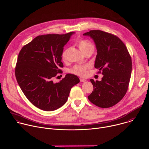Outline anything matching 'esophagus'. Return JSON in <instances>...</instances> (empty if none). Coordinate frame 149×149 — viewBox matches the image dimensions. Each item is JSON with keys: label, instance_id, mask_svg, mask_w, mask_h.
Segmentation results:
<instances>
[{"label": "esophagus", "instance_id": "obj_1", "mask_svg": "<svg viewBox=\"0 0 149 149\" xmlns=\"http://www.w3.org/2000/svg\"><path fill=\"white\" fill-rule=\"evenodd\" d=\"M80 81L81 82H85V81H86V80L84 79H83V78H80Z\"/></svg>", "mask_w": 149, "mask_h": 149}]
</instances>
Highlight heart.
Here are the masks:
<instances>
[{
	"mask_svg": "<svg viewBox=\"0 0 149 149\" xmlns=\"http://www.w3.org/2000/svg\"><path fill=\"white\" fill-rule=\"evenodd\" d=\"M78 46L81 50V52L83 53L88 50H94V46L93 44L87 40H81L79 42ZM68 52V49H66L62 52V58L63 61H65L67 58ZM88 66L87 65H76L73 68H72L69 72L74 74L80 76H84L87 74V69H88Z\"/></svg>",
	"mask_w": 149,
	"mask_h": 149,
	"instance_id": "obj_1",
	"label": "heart"
}]
</instances>
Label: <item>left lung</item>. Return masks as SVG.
<instances>
[{
	"instance_id": "obj_1",
	"label": "left lung",
	"mask_w": 149,
	"mask_h": 149,
	"mask_svg": "<svg viewBox=\"0 0 149 149\" xmlns=\"http://www.w3.org/2000/svg\"><path fill=\"white\" fill-rule=\"evenodd\" d=\"M83 35L93 40L97 49L95 68L103 75L101 81L91 79L94 89L88 99L98 107H110L126 93L132 69L131 57L123 42L112 34L93 30Z\"/></svg>"
}]
</instances>
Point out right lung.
I'll list each match as a JSON object with an SVG mask.
<instances>
[{
	"mask_svg": "<svg viewBox=\"0 0 149 149\" xmlns=\"http://www.w3.org/2000/svg\"><path fill=\"white\" fill-rule=\"evenodd\" d=\"M74 32L38 36L24 46L18 56L15 76L27 99L36 107L53 111L64 105L79 77L67 74L58 83L53 79L63 67L64 46Z\"/></svg>",
	"mask_w": 149,
	"mask_h": 149,
	"instance_id": "1",
	"label": "right lung"
}]
</instances>
